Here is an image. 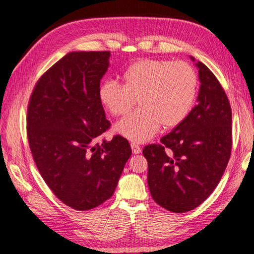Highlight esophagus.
<instances>
[{
    "mask_svg": "<svg viewBox=\"0 0 254 254\" xmlns=\"http://www.w3.org/2000/svg\"><path fill=\"white\" fill-rule=\"evenodd\" d=\"M131 148H132V152L134 153V154H139L140 152H141V148H140V145H137L136 143H134V142H132L131 143Z\"/></svg>",
    "mask_w": 254,
    "mask_h": 254,
    "instance_id": "obj_1",
    "label": "esophagus"
}]
</instances>
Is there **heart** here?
<instances>
[{
	"label": "heart",
	"instance_id": "b5f03b06",
	"mask_svg": "<svg viewBox=\"0 0 254 254\" xmlns=\"http://www.w3.org/2000/svg\"><path fill=\"white\" fill-rule=\"evenodd\" d=\"M122 80L123 86L103 81L98 100L114 117L127 114L137 101L140 109L115 126L119 134L133 142L150 140L160 126H180L194 107L198 88L195 69L185 62L140 60L124 70Z\"/></svg>",
	"mask_w": 254,
	"mask_h": 254
}]
</instances>
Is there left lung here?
<instances>
[{"mask_svg":"<svg viewBox=\"0 0 254 254\" xmlns=\"http://www.w3.org/2000/svg\"><path fill=\"white\" fill-rule=\"evenodd\" d=\"M196 66L200 80L198 103L160 143L143 148L152 198L174 213L188 212L203 203L220 183L231 157L229 98L203 63L197 62Z\"/></svg>","mask_w":254,"mask_h":254,"instance_id":"1","label":"left lung"}]
</instances>
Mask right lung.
<instances>
[{
    "instance_id": "obj_1",
    "label": "right lung",
    "mask_w": 254,
    "mask_h": 254,
    "mask_svg": "<svg viewBox=\"0 0 254 254\" xmlns=\"http://www.w3.org/2000/svg\"><path fill=\"white\" fill-rule=\"evenodd\" d=\"M110 51H74L51 66L34 86L27 133L33 160L58 199L88 210L114 194L131 157L128 141L102 134L111 123L98 100Z\"/></svg>"
}]
</instances>
